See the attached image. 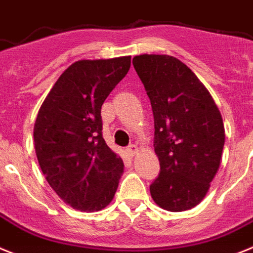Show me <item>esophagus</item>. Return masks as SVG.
<instances>
[{
  "instance_id": "1",
  "label": "esophagus",
  "mask_w": 253,
  "mask_h": 253,
  "mask_svg": "<svg viewBox=\"0 0 253 253\" xmlns=\"http://www.w3.org/2000/svg\"><path fill=\"white\" fill-rule=\"evenodd\" d=\"M126 152H128V155L130 157L135 156V155L138 153V147L137 146H134V144H131V146H129V147L126 148Z\"/></svg>"
}]
</instances>
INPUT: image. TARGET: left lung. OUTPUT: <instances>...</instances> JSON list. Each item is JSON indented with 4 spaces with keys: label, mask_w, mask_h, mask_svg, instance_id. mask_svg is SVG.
<instances>
[{
    "label": "left lung",
    "mask_w": 253,
    "mask_h": 253,
    "mask_svg": "<svg viewBox=\"0 0 253 253\" xmlns=\"http://www.w3.org/2000/svg\"><path fill=\"white\" fill-rule=\"evenodd\" d=\"M155 119L159 178L150 185L155 204L171 212L197 206L210 189L223 156L221 114L202 82L168 55L134 56Z\"/></svg>",
    "instance_id": "left-lung-1"
}]
</instances>
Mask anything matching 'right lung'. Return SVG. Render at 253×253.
<instances>
[{
	"label": "right lung",
	"instance_id": "right-lung-1",
	"mask_svg": "<svg viewBox=\"0 0 253 253\" xmlns=\"http://www.w3.org/2000/svg\"><path fill=\"white\" fill-rule=\"evenodd\" d=\"M130 68V56L79 60L53 84L34 124L43 175L75 210L93 212L114 198L124 172L122 157L102 137L101 107Z\"/></svg>",
	"mask_w": 253,
	"mask_h": 253
}]
</instances>
